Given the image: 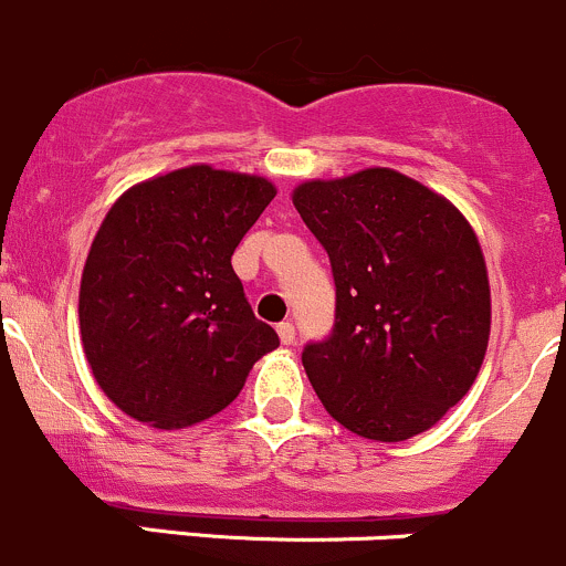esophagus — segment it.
Masks as SVG:
<instances>
[{
    "label": "esophagus",
    "instance_id": "1",
    "mask_svg": "<svg viewBox=\"0 0 566 566\" xmlns=\"http://www.w3.org/2000/svg\"><path fill=\"white\" fill-rule=\"evenodd\" d=\"M277 335H281V340L285 346H291L296 340V333H294V324L291 322H283V324H277Z\"/></svg>",
    "mask_w": 566,
    "mask_h": 566
}]
</instances>
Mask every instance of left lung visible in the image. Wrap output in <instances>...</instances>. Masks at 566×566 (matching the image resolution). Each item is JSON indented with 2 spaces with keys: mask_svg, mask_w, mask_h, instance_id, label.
<instances>
[{
  "mask_svg": "<svg viewBox=\"0 0 566 566\" xmlns=\"http://www.w3.org/2000/svg\"><path fill=\"white\" fill-rule=\"evenodd\" d=\"M291 200L333 266V333L302 349L324 410L379 443L432 429L471 390L490 340L471 222L390 167L305 181Z\"/></svg>",
  "mask_w": 566,
  "mask_h": 566,
  "instance_id": "1",
  "label": "left lung"
}]
</instances>
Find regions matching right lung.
<instances>
[{"mask_svg": "<svg viewBox=\"0 0 566 566\" xmlns=\"http://www.w3.org/2000/svg\"><path fill=\"white\" fill-rule=\"evenodd\" d=\"M272 181L181 167L134 184L106 211L80 285L95 382L126 416L184 429L226 410L281 338L231 266L272 203Z\"/></svg>", "mask_w": 566, "mask_h": 566, "instance_id": "obj_1", "label": "right lung"}]
</instances>
